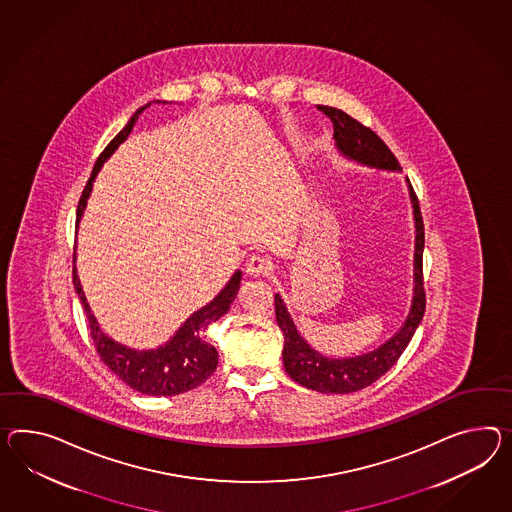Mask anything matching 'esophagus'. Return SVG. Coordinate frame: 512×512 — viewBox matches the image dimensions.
Segmentation results:
<instances>
[{"mask_svg":"<svg viewBox=\"0 0 512 512\" xmlns=\"http://www.w3.org/2000/svg\"><path fill=\"white\" fill-rule=\"evenodd\" d=\"M273 271V262L267 256L254 254L247 260V273L250 276H265Z\"/></svg>","mask_w":512,"mask_h":512,"instance_id":"1","label":"esophagus"}]
</instances>
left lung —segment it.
<instances>
[{"mask_svg": "<svg viewBox=\"0 0 512 512\" xmlns=\"http://www.w3.org/2000/svg\"><path fill=\"white\" fill-rule=\"evenodd\" d=\"M317 109L327 115L334 124V139L336 146L343 156L354 159L362 165L399 171L401 165L392 154V150L380 139L371 128L358 122L356 118L343 113L336 107L317 105ZM408 182V180H407ZM414 221H416V250H414V299L410 306L405 325L395 332L386 343L371 353L360 354L353 358H327L312 349L295 327L291 315L286 310L282 297L275 295L276 323L284 334V367L291 379L299 382L308 390L321 394H353L362 388H367L375 380H379L390 367L399 360V356L407 349L416 328L425 314V289H423V219H421L420 202L408 182Z\"/></svg>", "mask_w": 512, "mask_h": 512, "instance_id": "8db88e82", "label": "left lung"}]
</instances>
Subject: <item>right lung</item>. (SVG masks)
Segmentation results:
<instances>
[{"label":"right lung","mask_w":512,"mask_h":512,"mask_svg":"<svg viewBox=\"0 0 512 512\" xmlns=\"http://www.w3.org/2000/svg\"><path fill=\"white\" fill-rule=\"evenodd\" d=\"M146 107L148 105L139 107L133 113V117L124 126V130L118 133L109 145L105 146L100 158L96 159L91 178L79 198L78 213H76L78 223L81 213L85 210L87 198L91 195L92 182H94L96 174L102 169L105 159L117 150L120 143L126 141L137 118L145 111ZM74 262H76V252H74ZM72 280H74V288L78 293L79 301L83 304L85 314H87L96 353L100 354L105 366L109 367L118 379L126 382L133 390L146 395H159V397L161 395L163 397L180 395L197 388L202 382H206L213 375V371L217 369L219 353L210 341L206 340V332L211 323L221 319L230 310V304L236 299L239 282H241V271L234 273L230 282L210 304H206L204 308H200L198 312L191 315L180 327V330L172 336V340L167 341L158 349H152V351H135V349L124 347L117 341L107 338L98 327L94 315L91 314V308L85 299L76 267L72 269Z\"/></svg>","instance_id":"1"}]
</instances>
